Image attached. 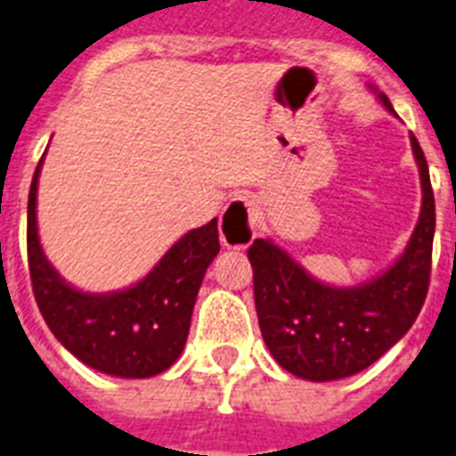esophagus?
<instances>
[{
    "instance_id": "esophagus-1",
    "label": "esophagus",
    "mask_w": 456,
    "mask_h": 456,
    "mask_svg": "<svg viewBox=\"0 0 456 456\" xmlns=\"http://www.w3.org/2000/svg\"><path fill=\"white\" fill-rule=\"evenodd\" d=\"M256 236V206L252 197H236L220 216V240L229 250H245Z\"/></svg>"
}]
</instances>
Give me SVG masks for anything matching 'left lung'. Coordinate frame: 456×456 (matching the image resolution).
I'll return each instance as SVG.
<instances>
[{"label":"left lung","mask_w":456,"mask_h":456,"mask_svg":"<svg viewBox=\"0 0 456 456\" xmlns=\"http://www.w3.org/2000/svg\"><path fill=\"white\" fill-rule=\"evenodd\" d=\"M387 112L386 94L371 86ZM422 206L406 250L381 275L358 287H330L291 259L271 239L248 250L255 271V305L268 351L305 381H338L367 370L409 332L427 298L436 206L429 167L411 134Z\"/></svg>","instance_id":"8db88e82"}]
</instances>
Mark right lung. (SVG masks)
<instances>
[{"mask_svg": "<svg viewBox=\"0 0 456 456\" xmlns=\"http://www.w3.org/2000/svg\"><path fill=\"white\" fill-rule=\"evenodd\" d=\"M38 162L27 204V255L38 310L54 338L91 370L149 379L179 360L206 268L220 252L217 217L181 236L133 287L86 294L54 271L37 224Z\"/></svg>", "mask_w": 456, "mask_h": 456, "instance_id": "right-lung-1", "label": "right lung"}]
</instances>
